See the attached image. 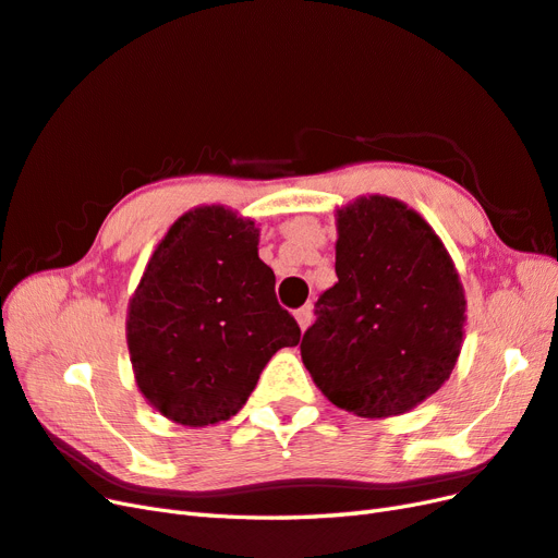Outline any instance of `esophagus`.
<instances>
[{"label":"esophagus","instance_id":"obj_1","mask_svg":"<svg viewBox=\"0 0 558 558\" xmlns=\"http://www.w3.org/2000/svg\"><path fill=\"white\" fill-rule=\"evenodd\" d=\"M294 318H296L299 327H302V330H306V327H308V325H311V320H313V311H311V306H302V308H299V311L294 313Z\"/></svg>","mask_w":558,"mask_h":558}]
</instances>
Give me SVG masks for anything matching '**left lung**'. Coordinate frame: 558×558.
Instances as JSON below:
<instances>
[{"label": "left lung", "mask_w": 558, "mask_h": 558, "mask_svg": "<svg viewBox=\"0 0 558 558\" xmlns=\"http://www.w3.org/2000/svg\"><path fill=\"white\" fill-rule=\"evenodd\" d=\"M337 231V282L318 296L302 361L337 408L403 415L440 389L460 355V276L432 226L398 199H355L339 209Z\"/></svg>", "instance_id": "left-lung-1"}]
</instances>
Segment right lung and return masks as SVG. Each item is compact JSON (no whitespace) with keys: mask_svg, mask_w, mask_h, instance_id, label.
Masks as SVG:
<instances>
[{"mask_svg":"<svg viewBox=\"0 0 558 558\" xmlns=\"http://www.w3.org/2000/svg\"><path fill=\"white\" fill-rule=\"evenodd\" d=\"M259 231L223 207H197L169 228L126 318L141 393L165 417L207 426L238 415L262 369L302 330L276 299Z\"/></svg>","mask_w":558,"mask_h":558,"instance_id":"right-lung-1","label":"right lung"}]
</instances>
